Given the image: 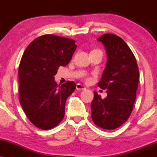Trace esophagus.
<instances>
[{"instance_id": "esophagus-1", "label": "esophagus", "mask_w": 157, "mask_h": 157, "mask_svg": "<svg viewBox=\"0 0 157 157\" xmlns=\"http://www.w3.org/2000/svg\"><path fill=\"white\" fill-rule=\"evenodd\" d=\"M76 89L77 91H83V90L86 89V87L84 86H82V85L78 83L76 86Z\"/></svg>"}]
</instances>
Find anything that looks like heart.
Masks as SVG:
<instances>
[{
  "label": "heart",
  "instance_id": "heart-1",
  "mask_svg": "<svg viewBox=\"0 0 157 157\" xmlns=\"http://www.w3.org/2000/svg\"><path fill=\"white\" fill-rule=\"evenodd\" d=\"M87 80H90V79H89V78H88V79H87Z\"/></svg>",
  "mask_w": 157,
  "mask_h": 157
}]
</instances>
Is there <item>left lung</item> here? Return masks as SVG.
Masks as SVG:
<instances>
[{
  "mask_svg": "<svg viewBox=\"0 0 157 157\" xmlns=\"http://www.w3.org/2000/svg\"><path fill=\"white\" fill-rule=\"evenodd\" d=\"M104 44L107 64L98 86L106 89L102 99L96 91L91 102V119L106 130L121 126L130 117L136 100L140 72L136 58L121 37L105 34L97 38Z\"/></svg>",
  "mask_w": 157,
  "mask_h": 157,
  "instance_id": "obj_1",
  "label": "left lung"
}]
</instances>
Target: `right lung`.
<instances>
[{"instance_id": "right-lung-1", "label": "right lung", "mask_w": 157, "mask_h": 157, "mask_svg": "<svg viewBox=\"0 0 157 157\" xmlns=\"http://www.w3.org/2000/svg\"><path fill=\"white\" fill-rule=\"evenodd\" d=\"M77 48L75 40L53 35L34 40L19 65V100L30 122L43 130L58 125L64 117L66 100L76 89L73 81L57 86L54 76L66 66Z\"/></svg>"}]
</instances>
